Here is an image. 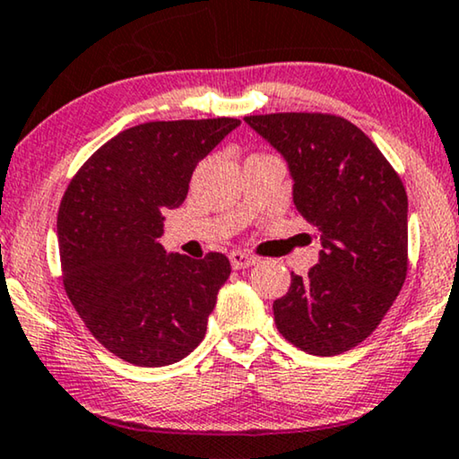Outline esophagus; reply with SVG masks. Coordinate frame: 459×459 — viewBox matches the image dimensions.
Returning <instances> with one entry per match:
<instances>
[{
  "label": "esophagus",
  "mask_w": 459,
  "mask_h": 459,
  "mask_svg": "<svg viewBox=\"0 0 459 459\" xmlns=\"http://www.w3.org/2000/svg\"><path fill=\"white\" fill-rule=\"evenodd\" d=\"M230 264L235 270H241V268H249L257 264V257L255 255H249L245 254V251H230Z\"/></svg>",
  "instance_id": "34e87169"
}]
</instances>
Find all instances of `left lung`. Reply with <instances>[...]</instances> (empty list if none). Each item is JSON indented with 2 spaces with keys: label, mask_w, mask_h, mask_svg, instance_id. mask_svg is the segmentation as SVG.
Masks as SVG:
<instances>
[{
  "label": "left lung",
  "mask_w": 459,
  "mask_h": 459,
  "mask_svg": "<svg viewBox=\"0 0 459 459\" xmlns=\"http://www.w3.org/2000/svg\"><path fill=\"white\" fill-rule=\"evenodd\" d=\"M287 160L293 204L320 232V257L274 301L289 343L337 356L380 325L408 274V195L377 145L333 114L245 116Z\"/></svg>",
  "instance_id": "left-lung-1"
}]
</instances>
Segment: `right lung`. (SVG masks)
<instances>
[{
	"label": "right lung",
	"instance_id": "1",
	"mask_svg": "<svg viewBox=\"0 0 459 459\" xmlns=\"http://www.w3.org/2000/svg\"><path fill=\"white\" fill-rule=\"evenodd\" d=\"M237 118L145 122L103 143L70 180L57 212L62 282L85 326L114 356L158 368L205 337L230 274L224 254H166L164 212Z\"/></svg>",
	"mask_w": 459,
	"mask_h": 459
}]
</instances>
